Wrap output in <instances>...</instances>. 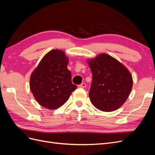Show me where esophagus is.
Masks as SVG:
<instances>
[{"label":"esophagus","instance_id":"obj_1","mask_svg":"<svg viewBox=\"0 0 155 155\" xmlns=\"http://www.w3.org/2000/svg\"><path fill=\"white\" fill-rule=\"evenodd\" d=\"M86 84L85 83H81V85H79V87H81V88H85V87H86Z\"/></svg>","mask_w":155,"mask_h":155}]
</instances>
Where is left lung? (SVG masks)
<instances>
[{"mask_svg":"<svg viewBox=\"0 0 155 155\" xmlns=\"http://www.w3.org/2000/svg\"><path fill=\"white\" fill-rule=\"evenodd\" d=\"M92 74L89 97L104 112L116 110L127 99L133 87L132 75L123 64L107 54L87 59Z\"/></svg>","mask_w":155,"mask_h":155,"instance_id":"left-lung-1","label":"left lung"}]
</instances>
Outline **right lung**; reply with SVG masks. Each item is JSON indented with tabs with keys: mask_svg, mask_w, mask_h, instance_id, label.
I'll return each mask as SVG.
<instances>
[{
	"mask_svg": "<svg viewBox=\"0 0 155 155\" xmlns=\"http://www.w3.org/2000/svg\"><path fill=\"white\" fill-rule=\"evenodd\" d=\"M68 61L63 51L52 50L44 56L31 73L30 90L42 107L50 110L58 109L76 89L67 68Z\"/></svg>",
	"mask_w": 155,
	"mask_h": 155,
	"instance_id": "add662e5",
	"label": "right lung"
}]
</instances>
